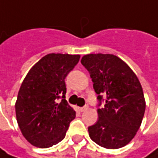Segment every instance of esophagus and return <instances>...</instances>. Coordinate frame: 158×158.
Listing matches in <instances>:
<instances>
[{"label": "esophagus", "mask_w": 158, "mask_h": 158, "mask_svg": "<svg viewBox=\"0 0 158 158\" xmlns=\"http://www.w3.org/2000/svg\"><path fill=\"white\" fill-rule=\"evenodd\" d=\"M87 109H88V106H87V105H85V106H84V107L80 108V110H81V111H85Z\"/></svg>", "instance_id": "1"}]
</instances>
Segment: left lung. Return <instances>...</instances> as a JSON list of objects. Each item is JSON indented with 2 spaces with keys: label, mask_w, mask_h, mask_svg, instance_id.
I'll return each instance as SVG.
<instances>
[{
  "label": "left lung",
  "mask_w": 158,
  "mask_h": 158,
  "mask_svg": "<svg viewBox=\"0 0 158 158\" xmlns=\"http://www.w3.org/2000/svg\"><path fill=\"white\" fill-rule=\"evenodd\" d=\"M98 94V120L88 128L92 140L109 148L129 144L139 130L146 110L143 90L137 75L119 57L110 54L83 56Z\"/></svg>",
  "instance_id": "8db88e82"
}]
</instances>
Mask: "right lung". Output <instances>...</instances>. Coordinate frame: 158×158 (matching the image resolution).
I'll return each mask as SVG.
<instances>
[{
    "mask_svg": "<svg viewBox=\"0 0 158 158\" xmlns=\"http://www.w3.org/2000/svg\"><path fill=\"white\" fill-rule=\"evenodd\" d=\"M79 59V55L48 54L23 80L15 110L20 131L31 145L47 148L64 139L75 118V111L65 100L64 79Z\"/></svg>",
    "mask_w": 158,
    "mask_h": 158,
    "instance_id": "1",
    "label": "right lung"
}]
</instances>
